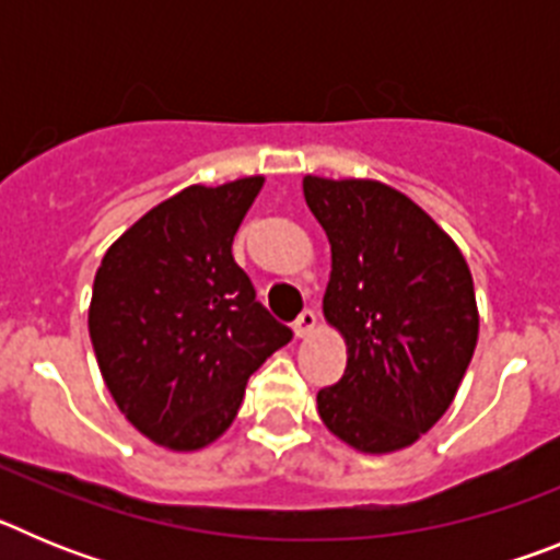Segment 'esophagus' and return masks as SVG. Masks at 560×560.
Here are the masks:
<instances>
[{"mask_svg": "<svg viewBox=\"0 0 560 560\" xmlns=\"http://www.w3.org/2000/svg\"><path fill=\"white\" fill-rule=\"evenodd\" d=\"M314 330H316V314H314V311H303V314L296 316V323H294L296 339H305V336H311Z\"/></svg>", "mask_w": 560, "mask_h": 560, "instance_id": "1", "label": "esophagus"}]
</instances>
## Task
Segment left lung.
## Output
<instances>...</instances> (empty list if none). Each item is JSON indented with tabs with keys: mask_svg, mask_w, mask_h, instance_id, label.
Returning <instances> with one entry per match:
<instances>
[{
	"mask_svg": "<svg viewBox=\"0 0 560 560\" xmlns=\"http://www.w3.org/2000/svg\"><path fill=\"white\" fill-rule=\"evenodd\" d=\"M303 196L328 235L325 323L348 368L319 389L334 438L361 454L418 443L452 407L479 336L474 277L427 210L378 179L305 176Z\"/></svg>",
	"mask_w": 560,
	"mask_h": 560,
	"instance_id": "8db88e82",
	"label": "left lung"
}]
</instances>
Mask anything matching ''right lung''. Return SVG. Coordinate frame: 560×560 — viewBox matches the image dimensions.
<instances>
[{
	"label": "right lung",
	"instance_id": "add662e5",
	"mask_svg": "<svg viewBox=\"0 0 560 560\" xmlns=\"http://www.w3.org/2000/svg\"><path fill=\"white\" fill-rule=\"evenodd\" d=\"M264 182L185 187L128 226L97 266L89 303L97 368L128 423L171 452L215 443L249 375L291 339L232 257Z\"/></svg>",
	"mask_w": 560,
	"mask_h": 560
}]
</instances>
